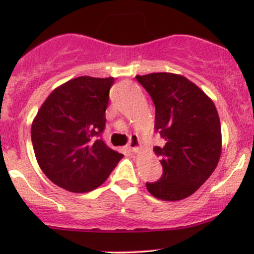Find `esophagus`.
Here are the masks:
<instances>
[{"instance_id": "34e87169", "label": "esophagus", "mask_w": 254, "mask_h": 254, "mask_svg": "<svg viewBox=\"0 0 254 254\" xmlns=\"http://www.w3.org/2000/svg\"><path fill=\"white\" fill-rule=\"evenodd\" d=\"M127 147L130 148L131 151H133V153H137V151H138V149H139L138 136L131 135L130 139H129V143H127Z\"/></svg>"}]
</instances>
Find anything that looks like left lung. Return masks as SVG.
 <instances>
[{
	"label": "left lung",
	"instance_id": "1",
	"mask_svg": "<svg viewBox=\"0 0 254 254\" xmlns=\"http://www.w3.org/2000/svg\"><path fill=\"white\" fill-rule=\"evenodd\" d=\"M155 105V132L165 141L154 147L162 176L145 183L154 197L180 200L194 193L215 171L221 155V124L211 99L182 75H137Z\"/></svg>",
	"mask_w": 254,
	"mask_h": 254
}]
</instances>
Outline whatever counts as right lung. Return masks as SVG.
Instances as JSON below:
<instances>
[{"instance_id": "add662e5", "label": "right lung", "mask_w": 254, "mask_h": 254, "mask_svg": "<svg viewBox=\"0 0 254 254\" xmlns=\"http://www.w3.org/2000/svg\"><path fill=\"white\" fill-rule=\"evenodd\" d=\"M113 82V77L72 78L49 95L34 118L31 138L38 165L64 190H94L123 157L101 137Z\"/></svg>"}]
</instances>
